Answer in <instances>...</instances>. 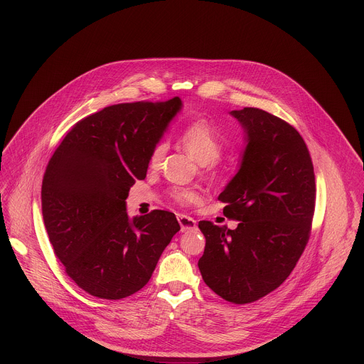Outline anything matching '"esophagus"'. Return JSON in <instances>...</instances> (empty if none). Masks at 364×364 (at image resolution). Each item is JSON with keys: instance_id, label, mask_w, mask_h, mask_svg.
I'll list each match as a JSON object with an SVG mask.
<instances>
[{"instance_id": "obj_1", "label": "esophagus", "mask_w": 364, "mask_h": 364, "mask_svg": "<svg viewBox=\"0 0 364 364\" xmlns=\"http://www.w3.org/2000/svg\"><path fill=\"white\" fill-rule=\"evenodd\" d=\"M178 223L181 226V232H187V230H194L196 229V220L187 215H178L177 216Z\"/></svg>"}]
</instances>
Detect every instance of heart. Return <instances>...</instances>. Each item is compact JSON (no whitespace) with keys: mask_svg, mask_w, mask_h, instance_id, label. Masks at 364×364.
Wrapping results in <instances>:
<instances>
[{"mask_svg":"<svg viewBox=\"0 0 364 364\" xmlns=\"http://www.w3.org/2000/svg\"><path fill=\"white\" fill-rule=\"evenodd\" d=\"M180 142L191 157L203 166L207 174L215 176L219 171V157L223 149V142L209 119L198 118L187 124L180 134ZM167 146L166 141H160L154 145L148 160L151 168L161 167ZM170 196L181 205H190L200 200V193L194 188H173Z\"/></svg>","mask_w":364,"mask_h":364,"instance_id":"1","label":"heart"}]
</instances>
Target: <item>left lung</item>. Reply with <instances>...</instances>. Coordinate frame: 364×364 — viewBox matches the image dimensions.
<instances>
[{
    "label": "left lung",
    "mask_w": 364,
    "mask_h": 364,
    "mask_svg": "<svg viewBox=\"0 0 364 364\" xmlns=\"http://www.w3.org/2000/svg\"><path fill=\"white\" fill-rule=\"evenodd\" d=\"M246 134L236 176L220 193L235 230L201 220L205 237L198 269L223 299L249 304L277 289L292 272L311 232L316 176L299 132L257 108L232 111Z\"/></svg>",
    "instance_id": "1"
}]
</instances>
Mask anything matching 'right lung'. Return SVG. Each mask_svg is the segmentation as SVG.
Here are the masks:
<instances>
[{
	"instance_id": "right-lung-1",
	"label": "right lung",
	"mask_w": 364,
	"mask_h": 364,
	"mask_svg": "<svg viewBox=\"0 0 364 364\" xmlns=\"http://www.w3.org/2000/svg\"><path fill=\"white\" fill-rule=\"evenodd\" d=\"M180 109V97L107 107L75 124L51 155L44 226L66 274L93 296L121 299L144 288L180 230L167 210L129 219L125 203Z\"/></svg>"
}]
</instances>
